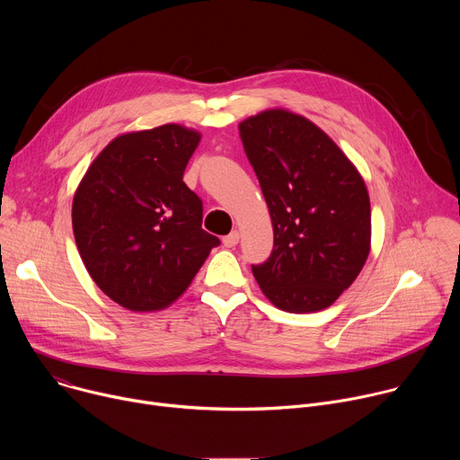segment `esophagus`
<instances>
[{"mask_svg":"<svg viewBox=\"0 0 460 460\" xmlns=\"http://www.w3.org/2000/svg\"><path fill=\"white\" fill-rule=\"evenodd\" d=\"M240 240V233L238 231H231L227 236H224V245L226 247H234Z\"/></svg>","mask_w":460,"mask_h":460,"instance_id":"esophagus-1","label":"esophagus"}]
</instances>
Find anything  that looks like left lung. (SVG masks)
<instances>
[{
    "label": "left lung",
    "mask_w": 460,
    "mask_h": 460,
    "mask_svg": "<svg viewBox=\"0 0 460 460\" xmlns=\"http://www.w3.org/2000/svg\"><path fill=\"white\" fill-rule=\"evenodd\" d=\"M240 138L270 208L275 243L252 275L288 313L330 307L371 247L367 187L320 127L286 109L243 119Z\"/></svg>",
    "instance_id": "left-lung-1"
}]
</instances>
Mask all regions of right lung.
Here are the masks:
<instances>
[{"mask_svg":"<svg viewBox=\"0 0 460 460\" xmlns=\"http://www.w3.org/2000/svg\"><path fill=\"white\" fill-rule=\"evenodd\" d=\"M200 133L178 123L116 137L73 200V231L96 286L130 311L171 305L220 240L183 181Z\"/></svg>","mask_w":460,"mask_h":460,"instance_id":"right-lung-1","label":"right lung"}]
</instances>
